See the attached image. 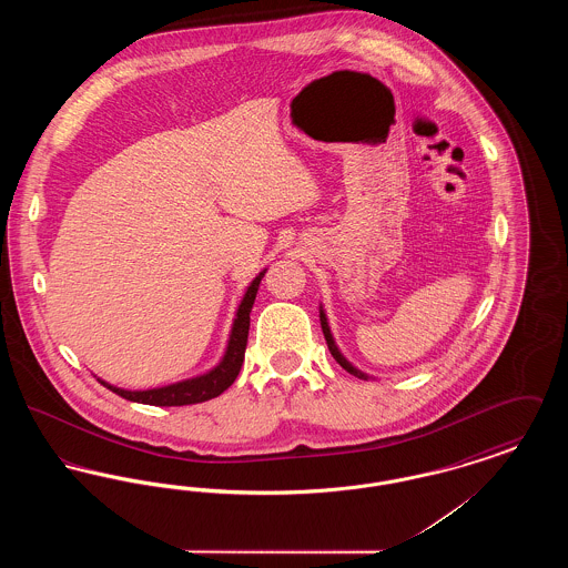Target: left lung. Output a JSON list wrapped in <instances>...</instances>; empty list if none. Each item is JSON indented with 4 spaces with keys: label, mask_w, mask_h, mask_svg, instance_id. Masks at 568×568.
Instances as JSON below:
<instances>
[{
    "label": "left lung",
    "mask_w": 568,
    "mask_h": 568,
    "mask_svg": "<svg viewBox=\"0 0 568 568\" xmlns=\"http://www.w3.org/2000/svg\"><path fill=\"white\" fill-rule=\"evenodd\" d=\"M320 322H322V329H324L325 343H327V349L329 353L334 355V359L347 371V373H352L353 377L359 378H368L362 371H357L355 366H352L345 357H343V353L338 352V347H336V343H334V338H332V332H329V325H327V320H325L324 311H320Z\"/></svg>",
    "instance_id": "1"
}]
</instances>
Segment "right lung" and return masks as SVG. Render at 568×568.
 <instances>
[{
    "instance_id": "add662e5",
    "label": "right lung",
    "mask_w": 568,
    "mask_h": 568,
    "mask_svg": "<svg viewBox=\"0 0 568 568\" xmlns=\"http://www.w3.org/2000/svg\"><path fill=\"white\" fill-rule=\"evenodd\" d=\"M266 271L260 272L253 283L248 285L246 294H244L243 302L239 306L236 320L232 325L230 332V341H227V349L223 359L216 364L213 371H209L206 375L200 377L187 378V381H179L165 387H155V389H144V392H130V389H121L114 387L106 381L98 378L104 387H109L110 392H114L116 396L132 400V403H140V405L153 406H183V405H197L204 400L216 398L219 394H223L241 373V366L244 362V349H246V338H248V324H251V308L253 302L257 296V287L262 283Z\"/></svg>"
}]
</instances>
